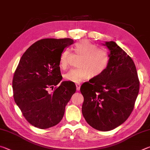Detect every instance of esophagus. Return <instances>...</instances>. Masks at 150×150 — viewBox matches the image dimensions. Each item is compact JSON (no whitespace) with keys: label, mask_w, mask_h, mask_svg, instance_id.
Returning a JSON list of instances; mask_svg holds the SVG:
<instances>
[{"label":"esophagus","mask_w":150,"mask_h":150,"mask_svg":"<svg viewBox=\"0 0 150 150\" xmlns=\"http://www.w3.org/2000/svg\"><path fill=\"white\" fill-rule=\"evenodd\" d=\"M80 87H81V85L79 84V83H77V84H76V89H77V91H79Z\"/></svg>","instance_id":"obj_1"}]
</instances>
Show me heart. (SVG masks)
I'll list each match as a JSON object with an SVG mask.
<instances>
[{
  "label": "heart",
  "instance_id": "heart-1",
  "mask_svg": "<svg viewBox=\"0 0 150 150\" xmlns=\"http://www.w3.org/2000/svg\"><path fill=\"white\" fill-rule=\"evenodd\" d=\"M75 54L81 56L79 61L77 69H72L66 73V79L75 83H80L92 77H97L107 68L110 57L107 51L98 48L88 40H82L76 43L73 47ZM69 50L65 49L60 56L59 65L62 69L68 66Z\"/></svg>",
  "mask_w": 150,
  "mask_h": 150
}]
</instances>
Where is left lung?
<instances>
[{
    "instance_id": "left-lung-1",
    "label": "left lung",
    "mask_w": 150,
    "mask_h": 150,
    "mask_svg": "<svg viewBox=\"0 0 150 150\" xmlns=\"http://www.w3.org/2000/svg\"><path fill=\"white\" fill-rule=\"evenodd\" d=\"M109 50V63L102 74L81 85L82 113L93 128L109 131L125 122L133 110L139 82L132 58L115 42L103 44Z\"/></svg>"
}]
</instances>
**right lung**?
Wrapping results in <instances>:
<instances>
[{"label":"right lung","instance_id":"obj_1","mask_svg":"<svg viewBox=\"0 0 150 150\" xmlns=\"http://www.w3.org/2000/svg\"><path fill=\"white\" fill-rule=\"evenodd\" d=\"M70 38H46L35 42L20 58L15 71L12 88L14 99L24 118L36 128L46 129L59 122L65 106L75 93L76 86L62 81L59 60ZM58 85L52 93L50 88Z\"/></svg>","mask_w":150,"mask_h":150}]
</instances>
